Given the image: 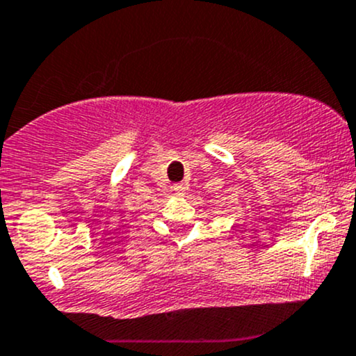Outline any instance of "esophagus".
I'll return each instance as SVG.
<instances>
[{
    "instance_id": "1",
    "label": "esophagus",
    "mask_w": 356,
    "mask_h": 356,
    "mask_svg": "<svg viewBox=\"0 0 356 356\" xmlns=\"http://www.w3.org/2000/svg\"><path fill=\"white\" fill-rule=\"evenodd\" d=\"M174 193L177 194V196H184L186 194V191H188V186L184 184V182H179V184H174Z\"/></svg>"
}]
</instances>
